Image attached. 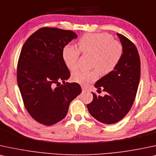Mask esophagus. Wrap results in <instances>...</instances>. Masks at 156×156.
Wrapping results in <instances>:
<instances>
[{"label":"esophagus","mask_w":156,"mask_h":156,"mask_svg":"<svg viewBox=\"0 0 156 156\" xmlns=\"http://www.w3.org/2000/svg\"><path fill=\"white\" fill-rule=\"evenodd\" d=\"M82 90H87V88L85 87V86H82Z\"/></svg>","instance_id":"obj_1"}]
</instances>
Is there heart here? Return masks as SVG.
<instances>
[{"mask_svg":"<svg viewBox=\"0 0 156 156\" xmlns=\"http://www.w3.org/2000/svg\"><path fill=\"white\" fill-rule=\"evenodd\" d=\"M79 50L84 54L93 55L91 66L97 68L103 74L112 71L123 55V47L107 33L86 34L78 42ZM80 52L71 45H66L62 50V58L69 70L78 66ZM97 69L91 70H77L72 73V79L78 83L86 85L98 78Z\"/></svg>","mask_w":156,"mask_h":156,"instance_id":"1","label":"heart"}]
</instances>
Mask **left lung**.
Wrapping results in <instances>:
<instances>
[{"label": "left lung", "instance_id": "1", "mask_svg": "<svg viewBox=\"0 0 156 156\" xmlns=\"http://www.w3.org/2000/svg\"><path fill=\"white\" fill-rule=\"evenodd\" d=\"M123 55L112 71L102 77L94 86L106 93L104 96L92 93L93 101L87 104L88 112L98 122L115 124L125 117L135 101L140 78V60L135 45L129 39L117 34Z\"/></svg>", "mask_w": 156, "mask_h": 156}]
</instances>
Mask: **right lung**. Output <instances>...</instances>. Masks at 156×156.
I'll return each mask as SVG.
<instances>
[{"label": "right lung", "mask_w": 156, "mask_h": 156, "mask_svg": "<svg viewBox=\"0 0 156 156\" xmlns=\"http://www.w3.org/2000/svg\"><path fill=\"white\" fill-rule=\"evenodd\" d=\"M77 37L70 30L43 27L21 49L18 86L27 112L42 125H52L66 117L70 103L81 93L78 83L65 82L70 73L62 58V48Z\"/></svg>", "instance_id": "1"}]
</instances>
